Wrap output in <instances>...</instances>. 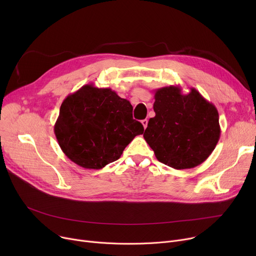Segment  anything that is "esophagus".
<instances>
[{"label": "esophagus", "instance_id": "34e87169", "mask_svg": "<svg viewBox=\"0 0 256 256\" xmlns=\"http://www.w3.org/2000/svg\"><path fill=\"white\" fill-rule=\"evenodd\" d=\"M141 124H143L144 128H147V124H148V120H147V119H143V120L141 121Z\"/></svg>", "mask_w": 256, "mask_h": 256}]
</instances>
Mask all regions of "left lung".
Returning <instances> with one entry per match:
<instances>
[{
  "label": "left lung",
  "mask_w": 256,
  "mask_h": 256,
  "mask_svg": "<svg viewBox=\"0 0 256 256\" xmlns=\"http://www.w3.org/2000/svg\"><path fill=\"white\" fill-rule=\"evenodd\" d=\"M154 111L143 137L160 163L190 169L210 156L220 139L219 114L195 88L188 94L178 86L154 90Z\"/></svg>",
  "instance_id": "left-lung-1"
}]
</instances>
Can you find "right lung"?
<instances>
[{
	"label": "right lung",
	"instance_id": "obj_1",
	"mask_svg": "<svg viewBox=\"0 0 256 256\" xmlns=\"http://www.w3.org/2000/svg\"><path fill=\"white\" fill-rule=\"evenodd\" d=\"M65 156L86 169H102L118 160L144 132L132 118V106L110 88L87 84L70 94L54 126Z\"/></svg>",
	"mask_w": 256,
	"mask_h": 256
}]
</instances>
